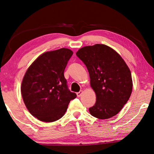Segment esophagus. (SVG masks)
I'll list each match as a JSON object with an SVG mask.
<instances>
[{"label": "esophagus", "mask_w": 154, "mask_h": 154, "mask_svg": "<svg viewBox=\"0 0 154 154\" xmlns=\"http://www.w3.org/2000/svg\"><path fill=\"white\" fill-rule=\"evenodd\" d=\"M83 93V91H80V92H77L76 93V94H77V97H81V95H82V94Z\"/></svg>", "instance_id": "obj_1"}]
</instances>
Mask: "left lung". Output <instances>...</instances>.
Masks as SVG:
<instances>
[{
    "label": "left lung",
    "mask_w": 154,
    "mask_h": 154,
    "mask_svg": "<svg viewBox=\"0 0 154 154\" xmlns=\"http://www.w3.org/2000/svg\"><path fill=\"white\" fill-rule=\"evenodd\" d=\"M76 56L88 69L91 88L97 100L89 112L93 117L106 119L118 114L131 94V71L117 51L104 44L85 46Z\"/></svg>",
    "instance_id": "left-lung-1"
}]
</instances>
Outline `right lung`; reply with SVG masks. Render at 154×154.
Returning <instances> with one entry per match:
<instances>
[{
	"mask_svg": "<svg viewBox=\"0 0 154 154\" xmlns=\"http://www.w3.org/2000/svg\"><path fill=\"white\" fill-rule=\"evenodd\" d=\"M73 51L68 48L46 51L28 68L21 91L27 110L43 122L62 118L70 100L76 97L68 90L63 72Z\"/></svg>",
	"mask_w": 154,
	"mask_h": 154,
	"instance_id": "obj_1",
	"label": "right lung"
}]
</instances>
